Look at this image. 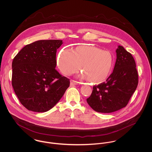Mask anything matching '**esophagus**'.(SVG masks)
I'll list each match as a JSON object with an SVG mask.
<instances>
[{
    "label": "esophagus",
    "instance_id": "esophagus-1",
    "mask_svg": "<svg viewBox=\"0 0 152 152\" xmlns=\"http://www.w3.org/2000/svg\"><path fill=\"white\" fill-rule=\"evenodd\" d=\"M78 84V82H77V81H74V80H71V83H70V85H71V86H76V85H77Z\"/></svg>",
    "mask_w": 152,
    "mask_h": 152
}]
</instances>
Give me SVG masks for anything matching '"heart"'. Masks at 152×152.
I'll use <instances>...</instances> for the list:
<instances>
[{"label": "heart", "instance_id": "obj_1", "mask_svg": "<svg viewBox=\"0 0 152 152\" xmlns=\"http://www.w3.org/2000/svg\"><path fill=\"white\" fill-rule=\"evenodd\" d=\"M58 66L66 75L77 72L81 69L84 73L81 78L94 83L104 81L110 74L113 64V57L109 51L91 45H81L74 51L63 48L58 57Z\"/></svg>", "mask_w": 152, "mask_h": 152}]
</instances>
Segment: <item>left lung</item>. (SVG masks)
<instances>
[{
	"label": "left lung",
	"instance_id": "1",
	"mask_svg": "<svg viewBox=\"0 0 152 152\" xmlns=\"http://www.w3.org/2000/svg\"><path fill=\"white\" fill-rule=\"evenodd\" d=\"M112 73L105 82L94 86L87 103L94 110L110 113L125 107L138 84L135 61L130 53L119 45Z\"/></svg>",
	"mask_w": 152,
	"mask_h": 152
}]
</instances>
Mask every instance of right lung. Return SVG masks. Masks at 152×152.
<instances>
[{
	"mask_svg": "<svg viewBox=\"0 0 152 152\" xmlns=\"http://www.w3.org/2000/svg\"><path fill=\"white\" fill-rule=\"evenodd\" d=\"M63 40H42L24 46L12 62V84L22 105L44 112L53 108L69 86L55 69L57 50Z\"/></svg>",
	"mask_w": 152,
	"mask_h": 152,
	"instance_id": "obj_1",
	"label": "right lung"
}]
</instances>
